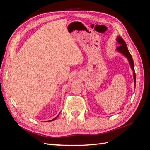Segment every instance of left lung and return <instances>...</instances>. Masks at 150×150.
I'll return each mask as SVG.
<instances>
[{"label":"left lung","instance_id":"1","mask_svg":"<svg viewBox=\"0 0 150 150\" xmlns=\"http://www.w3.org/2000/svg\"><path fill=\"white\" fill-rule=\"evenodd\" d=\"M117 42L120 44V45L117 47V50L119 51V52L122 53L123 55L127 57V59L129 60L130 65H131L132 69L133 71V77H134V83H135V84H136V75L135 73V69H134V62H133L132 57L131 54L129 53L128 47H127V45L125 42V41L123 40V39L121 37H118L117 39Z\"/></svg>","mask_w":150,"mask_h":150}]
</instances>
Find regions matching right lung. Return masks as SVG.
Listing matches in <instances>:
<instances>
[{"label":"right lung","instance_id":"obj_1","mask_svg":"<svg viewBox=\"0 0 150 150\" xmlns=\"http://www.w3.org/2000/svg\"><path fill=\"white\" fill-rule=\"evenodd\" d=\"M57 117H58V116H57ZM57 117H56V118H57ZM56 118H55V119H52V120H50V121H52V120H55V119H56Z\"/></svg>","mask_w":150,"mask_h":150}]
</instances>
